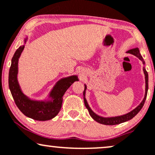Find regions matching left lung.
<instances>
[{
    "label": "left lung",
    "instance_id": "obj_1",
    "mask_svg": "<svg viewBox=\"0 0 155 155\" xmlns=\"http://www.w3.org/2000/svg\"><path fill=\"white\" fill-rule=\"evenodd\" d=\"M127 53L132 54L135 55V57H137L138 59H140L143 63V64H145V61H144V59L142 58V55L140 54L139 49L138 48H135L130 49L127 51ZM143 71L144 74H145V98H144L142 101L141 102L139 106H138L137 108H135L134 110H133L130 112L127 113V114L120 115V116H116V117H104L101 116H99L97 114H96L94 111H93L91 108L88 106L87 101H86V99L85 98V91L86 90V85L84 86V104H85L86 108L88 109V112H89V114L93 119L94 120H96V122H98L101 124L104 125H117L120 124V123H122L124 122H126V121L129 120H131L133 117L135 116L138 113L140 112V110H141L142 107H143L144 104H145V101L146 100V98H147V91H148V74L147 71H146L145 68L143 67Z\"/></svg>",
    "mask_w": 155,
    "mask_h": 155
}]
</instances>
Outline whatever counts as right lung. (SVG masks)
I'll return each instance as SVG.
<instances>
[{"mask_svg": "<svg viewBox=\"0 0 155 155\" xmlns=\"http://www.w3.org/2000/svg\"><path fill=\"white\" fill-rule=\"evenodd\" d=\"M28 38L25 39L26 42ZM25 45H22L15 51L11 60L9 70L8 84L15 103L20 110L27 117L35 120L45 121L52 119L58 114L61 108L63 96L74 81H79L77 76L63 78L57 82L49 97V101H35L29 98L21 91L18 81V59Z\"/></svg>", "mask_w": 155, "mask_h": 155, "instance_id": "1", "label": "right lung"}]
</instances>
